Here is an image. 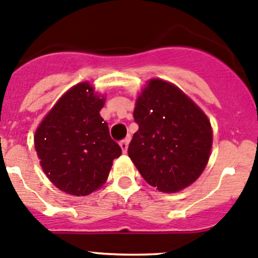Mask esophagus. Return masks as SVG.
I'll use <instances>...</instances> for the list:
<instances>
[{"label": "esophagus", "mask_w": 258, "mask_h": 258, "mask_svg": "<svg viewBox=\"0 0 258 258\" xmlns=\"http://www.w3.org/2000/svg\"><path fill=\"white\" fill-rule=\"evenodd\" d=\"M127 146H129V139H124V141L120 142V148H121L122 153H126Z\"/></svg>", "instance_id": "1"}]
</instances>
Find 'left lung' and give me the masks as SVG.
Here are the masks:
<instances>
[{
  "label": "left lung",
  "instance_id": "8db88e82",
  "mask_svg": "<svg viewBox=\"0 0 258 258\" xmlns=\"http://www.w3.org/2000/svg\"><path fill=\"white\" fill-rule=\"evenodd\" d=\"M133 115L139 129L127 154L142 177L162 192H177L198 180L213 144L203 110L175 85L153 78L137 99Z\"/></svg>",
  "mask_w": 258,
  "mask_h": 258
}]
</instances>
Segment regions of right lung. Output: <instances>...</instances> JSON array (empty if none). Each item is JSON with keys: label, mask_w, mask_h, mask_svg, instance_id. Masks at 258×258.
<instances>
[{"label": "right lung", "mask_w": 258, "mask_h": 258, "mask_svg": "<svg viewBox=\"0 0 258 258\" xmlns=\"http://www.w3.org/2000/svg\"><path fill=\"white\" fill-rule=\"evenodd\" d=\"M104 104L90 83H78L58 100L34 136L44 173L71 195L86 196L101 187L121 154L100 116Z\"/></svg>", "instance_id": "1"}]
</instances>
